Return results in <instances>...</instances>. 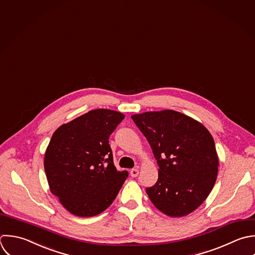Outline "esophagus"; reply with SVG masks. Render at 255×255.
<instances>
[{
  "label": "esophagus",
  "instance_id": "obj_1",
  "mask_svg": "<svg viewBox=\"0 0 255 255\" xmlns=\"http://www.w3.org/2000/svg\"><path fill=\"white\" fill-rule=\"evenodd\" d=\"M130 175H131L133 178L137 177V176L139 175V170H138V169H132V170L130 171Z\"/></svg>",
  "mask_w": 255,
  "mask_h": 255
}]
</instances>
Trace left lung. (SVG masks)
<instances>
[{"label": "left lung", "mask_w": 255, "mask_h": 255, "mask_svg": "<svg viewBox=\"0 0 255 255\" xmlns=\"http://www.w3.org/2000/svg\"><path fill=\"white\" fill-rule=\"evenodd\" d=\"M148 140L159 166L157 183L146 192L172 218L188 216L209 197L218 177L219 157L210 131L175 110L131 116Z\"/></svg>", "instance_id": "1"}]
</instances>
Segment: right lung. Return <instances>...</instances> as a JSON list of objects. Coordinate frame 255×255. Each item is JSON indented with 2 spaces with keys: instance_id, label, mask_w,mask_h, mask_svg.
<instances>
[{
  "instance_id": "right-lung-1",
  "label": "right lung",
  "mask_w": 255,
  "mask_h": 255,
  "mask_svg": "<svg viewBox=\"0 0 255 255\" xmlns=\"http://www.w3.org/2000/svg\"><path fill=\"white\" fill-rule=\"evenodd\" d=\"M110 109H95L59 126L44 154L51 194L70 214L94 217L115 200L128 172L113 164L109 136L124 119Z\"/></svg>"
}]
</instances>
